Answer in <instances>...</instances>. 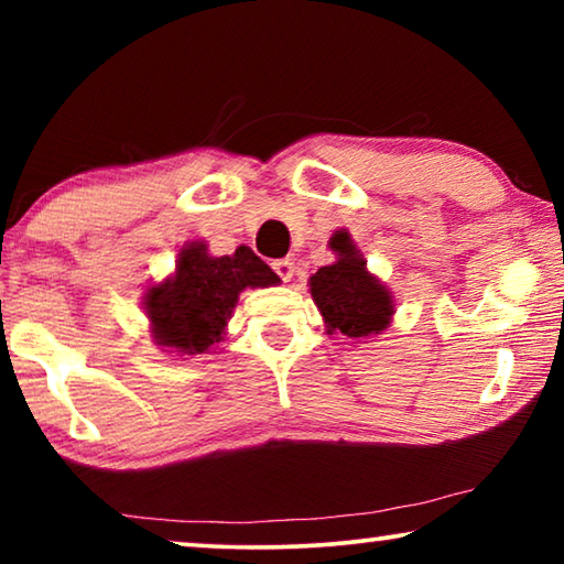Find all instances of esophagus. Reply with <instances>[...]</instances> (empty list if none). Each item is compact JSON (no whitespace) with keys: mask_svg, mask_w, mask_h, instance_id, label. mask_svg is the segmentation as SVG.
Masks as SVG:
<instances>
[{"mask_svg":"<svg viewBox=\"0 0 564 564\" xmlns=\"http://www.w3.org/2000/svg\"><path fill=\"white\" fill-rule=\"evenodd\" d=\"M273 271L279 273V279L283 283H289L293 275H295V263H293V259H281V261L273 263Z\"/></svg>","mask_w":564,"mask_h":564,"instance_id":"obj_1","label":"esophagus"}]
</instances>
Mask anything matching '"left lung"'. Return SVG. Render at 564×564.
<instances>
[{"label": "left lung", "mask_w": 564, "mask_h": 564, "mask_svg": "<svg viewBox=\"0 0 564 564\" xmlns=\"http://www.w3.org/2000/svg\"><path fill=\"white\" fill-rule=\"evenodd\" d=\"M330 246L338 261L311 275V295L328 323V333L338 330L348 338L376 336L393 316V299L366 271V261L346 231L333 236Z\"/></svg>", "instance_id": "obj_1"}]
</instances>
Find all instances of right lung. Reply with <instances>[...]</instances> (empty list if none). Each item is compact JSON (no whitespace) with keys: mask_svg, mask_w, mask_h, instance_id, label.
<instances>
[{"mask_svg":"<svg viewBox=\"0 0 564 564\" xmlns=\"http://www.w3.org/2000/svg\"><path fill=\"white\" fill-rule=\"evenodd\" d=\"M279 283L251 248H236L234 256L206 253V243H191L178 256L174 279L147 293V313L159 346L186 356L206 352L224 338V326L238 293L256 285Z\"/></svg>","mask_w":564,"mask_h":564,"instance_id":"right-lung-1","label":"right lung"}]
</instances>
